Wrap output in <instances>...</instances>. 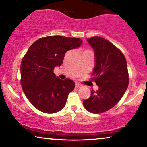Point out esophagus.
<instances>
[{
	"label": "esophagus",
	"mask_w": 147,
	"mask_h": 147,
	"mask_svg": "<svg viewBox=\"0 0 147 147\" xmlns=\"http://www.w3.org/2000/svg\"><path fill=\"white\" fill-rule=\"evenodd\" d=\"M82 84H79V83H76V84H75V88H76L79 89V88H82Z\"/></svg>",
	"instance_id": "1"
}]
</instances>
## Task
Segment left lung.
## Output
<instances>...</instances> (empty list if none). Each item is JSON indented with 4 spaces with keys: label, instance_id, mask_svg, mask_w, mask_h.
Returning a JSON list of instances; mask_svg holds the SVG:
<instances>
[{
    "label": "left lung",
    "instance_id": "8db88e82",
    "mask_svg": "<svg viewBox=\"0 0 147 147\" xmlns=\"http://www.w3.org/2000/svg\"><path fill=\"white\" fill-rule=\"evenodd\" d=\"M87 41L95 52L92 79L99 89L92 90L83 104L89 112L102 113L117 104L126 92L129 82L127 63L122 52L105 38L93 36Z\"/></svg>",
    "mask_w": 147,
    "mask_h": 147
}]
</instances>
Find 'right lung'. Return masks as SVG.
<instances>
[{
  "label": "right lung",
  "instance_id": "1",
  "mask_svg": "<svg viewBox=\"0 0 147 147\" xmlns=\"http://www.w3.org/2000/svg\"><path fill=\"white\" fill-rule=\"evenodd\" d=\"M79 38L50 36L38 39L30 47L21 65V84L32 105L45 113H55L65 106L75 82L61 80L53 72L63 63L65 52L82 43Z\"/></svg>",
  "mask_w": 147,
  "mask_h": 147
}]
</instances>
